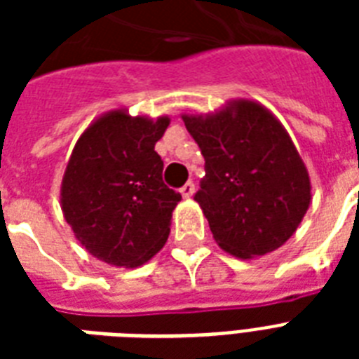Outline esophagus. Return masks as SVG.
Wrapping results in <instances>:
<instances>
[{"label": "esophagus", "mask_w": 359, "mask_h": 359, "mask_svg": "<svg viewBox=\"0 0 359 359\" xmlns=\"http://www.w3.org/2000/svg\"><path fill=\"white\" fill-rule=\"evenodd\" d=\"M194 191H196V184L190 180V182H186V184L180 188V196L184 197V199H190V197L194 196Z\"/></svg>", "instance_id": "34e87169"}]
</instances>
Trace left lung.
I'll return each instance as SVG.
<instances>
[{
	"instance_id": "left-lung-1",
	"label": "left lung",
	"mask_w": 359,
	"mask_h": 359,
	"mask_svg": "<svg viewBox=\"0 0 359 359\" xmlns=\"http://www.w3.org/2000/svg\"><path fill=\"white\" fill-rule=\"evenodd\" d=\"M182 121L205 156L196 201L216 244L236 259L281 248L311 203L309 171L281 121L250 98Z\"/></svg>"
}]
</instances>
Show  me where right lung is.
Here are the masks:
<instances>
[{"label": "right lung", "mask_w": 359, "mask_h": 359, "mask_svg": "<svg viewBox=\"0 0 359 359\" xmlns=\"http://www.w3.org/2000/svg\"><path fill=\"white\" fill-rule=\"evenodd\" d=\"M168 115L106 111L76 141L61 180V210L76 240L98 261L137 268L162 250L180 194L163 184L154 151Z\"/></svg>", "instance_id": "add662e5"}]
</instances>
